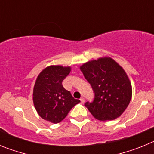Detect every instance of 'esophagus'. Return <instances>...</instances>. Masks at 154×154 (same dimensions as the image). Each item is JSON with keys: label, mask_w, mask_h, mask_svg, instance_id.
<instances>
[{"label": "esophagus", "mask_w": 154, "mask_h": 154, "mask_svg": "<svg viewBox=\"0 0 154 154\" xmlns=\"http://www.w3.org/2000/svg\"><path fill=\"white\" fill-rule=\"evenodd\" d=\"M80 101H81L82 103H85V99H84V98H81V99H80Z\"/></svg>", "instance_id": "esophagus-1"}]
</instances>
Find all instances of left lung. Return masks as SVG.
<instances>
[{"label":"left lung","instance_id":"left-lung-1","mask_svg":"<svg viewBox=\"0 0 154 154\" xmlns=\"http://www.w3.org/2000/svg\"><path fill=\"white\" fill-rule=\"evenodd\" d=\"M80 69L94 92L93 101L85 106L99 120H112L123 113L132 97V86L127 75L111 58L88 62Z\"/></svg>","mask_w":154,"mask_h":154}]
</instances>
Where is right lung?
Masks as SVG:
<instances>
[{
  "instance_id": "right-lung-1",
  "label": "right lung",
  "mask_w": 154,
  "mask_h": 154,
  "mask_svg": "<svg viewBox=\"0 0 154 154\" xmlns=\"http://www.w3.org/2000/svg\"><path fill=\"white\" fill-rule=\"evenodd\" d=\"M70 71V67L51 65L38 76L34 87L33 102L42 119L53 123H60L80 102L62 85V81Z\"/></svg>"
}]
</instances>
